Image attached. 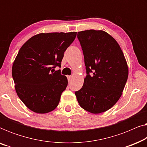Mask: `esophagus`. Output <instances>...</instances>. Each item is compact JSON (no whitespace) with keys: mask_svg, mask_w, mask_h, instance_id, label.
Instances as JSON below:
<instances>
[{"mask_svg":"<svg viewBox=\"0 0 147 147\" xmlns=\"http://www.w3.org/2000/svg\"><path fill=\"white\" fill-rule=\"evenodd\" d=\"M71 79V76H67V80L68 81H70V80Z\"/></svg>","mask_w":147,"mask_h":147,"instance_id":"obj_1","label":"esophagus"}]
</instances>
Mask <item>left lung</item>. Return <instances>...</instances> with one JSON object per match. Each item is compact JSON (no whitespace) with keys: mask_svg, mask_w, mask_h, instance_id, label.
Returning a JSON list of instances; mask_svg holds the SVG:
<instances>
[{"mask_svg":"<svg viewBox=\"0 0 147 147\" xmlns=\"http://www.w3.org/2000/svg\"><path fill=\"white\" fill-rule=\"evenodd\" d=\"M78 38L84 55V85L75 92L80 106L92 114L110 109L122 96L128 67L119 44L102 30L80 31ZM90 73H93L91 76Z\"/></svg>","mask_w":147,"mask_h":147,"instance_id":"left-lung-1","label":"left lung"}]
</instances>
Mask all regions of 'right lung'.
Listing matches in <instances>:
<instances>
[{
	"label": "right lung",
	"mask_w": 147,
	"mask_h": 147,
	"mask_svg": "<svg viewBox=\"0 0 147 147\" xmlns=\"http://www.w3.org/2000/svg\"><path fill=\"white\" fill-rule=\"evenodd\" d=\"M77 32L39 33L27 40L19 49L12 67L18 96L31 111L46 114L55 110L67 79L55 71Z\"/></svg>",
	"instance_id": "obj_1"
}]
</instances>
